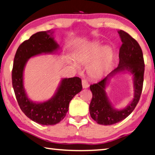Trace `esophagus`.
Wrapping results in <instances>:
<instances>
[{
    "label": "esophagus",
    "mask_w": 155,
    "mask_h": 155,
    "mask_svg": "<svg viewBox=\"0 0 155 155\" xmlns=\"http://www.w3.org/2000/svg\"><path fill=\"white\" fill-rule=\"evenodd\" d=\"M82 86H83V88H85V89L89 87L90 85H89V83H88L87 80H86V79H83L82 80Z\"/></svg>",
    "instance_id": "1"
}]
</instances>
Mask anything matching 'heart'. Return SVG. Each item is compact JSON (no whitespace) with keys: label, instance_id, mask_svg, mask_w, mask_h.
<instances>
[{"label":"heart","instance_id":"heart-1","mask_svg":"<svg viewBox=\"0 0 155 155\" xmlns=\"http://www.w3.org/2000/svg\"><path fill=\"white\" fill-rule=\"evenodd\" d=\"M76 59L84 65H88L94 60L89 68V73L94 77H100L105 74L111 66L114 51L109 46L102 48L101 44L95 42L78 52Z\"/></svg>","mask_w":155,"mask_h":155}]
</instances>
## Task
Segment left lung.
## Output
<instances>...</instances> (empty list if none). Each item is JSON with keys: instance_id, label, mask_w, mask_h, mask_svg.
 <instances>
[{"instance_id": "left-lung-1", "label": "left lung", "mask_w": 155, "mask_h": 155, "mask_svg": "<svg viewBox=\"0 0 155 155\" xmlns=\"http://www.w3.org/2000/svg\"><path fill=\"white\" fill-rule=\"evenodd\" d=\"M122 44L120 48L118 66L98 83L90 85L92 99L90 104L91 118L99 124L111 125L127 117L140 101L142 91L144 61L140 44L125 31H118ZM128 71L133 74L134 96L131 103L122 110L114 108L108 98L106 87L109 80L115 74Z\"/></svg>"}]
</instances>
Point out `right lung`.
<instances>
[{
  "label": "right lung",
  "instance_id": "right-lung-1",
  "mask_svg": "<svg viewBox=\"0 0 155 155\" xmlns=\"http://www.w3.org/2000/svg\"><path fill=\"white\" fill-rule=\"evenodd\" d=\"M53 33L51 30L40 31L21 44L15 53L12 70V85L21 110L28 118L41 125H54L64 119L70 102L82 90L80 78H65L48 101L36 103L28 98L23 82L25 65L31 57L58 52L59 46L52 37Z\"/></svg>",
  "mask_w": 155,
  "mask_h": 155
}]
</instances>
